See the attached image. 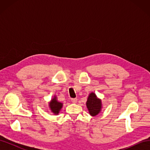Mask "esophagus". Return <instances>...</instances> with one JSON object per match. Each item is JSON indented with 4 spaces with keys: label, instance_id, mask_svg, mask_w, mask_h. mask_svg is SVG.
Listing matches in <instances>:
<instances>
[{
    "label": "esophagus",
    "instance_id": "1",
    "mask_svg": "<svg viewBox=\"0 0 150 150\" xmlns=\"http://www.w3.org/2000/svg\"><path fill=\"white\" fill-rule=\"evenodd\" d=\"M77 101H78V99H77L76 98H72L71 99V102L72 103H76Z\"/></svg>",
    "mask_w": 150,
    "mask_h": 150
}]
</instances>
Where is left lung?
I'll return each mask as SVG.
<instances>
[{"mask_svg":"<svg viewBox=\"0 0 150 150\" xmlns=\"http://www.w3.org/2000/svg\"><path fill=\"white\" fill-rule=\"evenodd\" d=\"M86 106L89 115L92 116H96L102 110L101 99L98 98L94 93H91L86 101Z\"/></svg>","mask_w":150,"mask_h":150,"instance_id":"left-lung-1","label":"left lung"}]
</instances>
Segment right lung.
<instances>
[{
	"mask_svg": "<svg viewBox=\"0 0 150 150\" xmlns=\"http://www.w3.org/2000/svg\"><path fill=\"white\" fill-rule=\"evenodd\" d=\"M63 103L58 101L57 98L56 96H54L51 100L49 103V107L50 110L54 115H57L59 113V111L62 108Z\"/></svg>",
	"mask_w": 150,
	"mask_h": 150,
	"instance_id": "right-lung-1",
	"label": "right lung"
}]
</instances>
